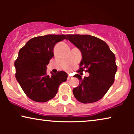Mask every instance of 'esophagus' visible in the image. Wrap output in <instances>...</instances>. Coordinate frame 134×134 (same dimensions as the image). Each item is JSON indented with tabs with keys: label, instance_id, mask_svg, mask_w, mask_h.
I'll return each instance as SVG.
<instances>
[{
	"label": "esophagus",
	"instance_id": "obj_1",
	"mask_svg": "<svg viewBox=\"0 0 134 134\" xmlns=\"http://www.w3.org/2000/svg\"><path fill=\"white\" fill-rule=\"evenodd\" d=\"M71 78H72V77H71V76H68V80H69V79H71Z\"/></svg>",
	"mask_w": 134,
	"mask_h": 134
}]
</instances>
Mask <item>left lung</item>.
Masks as SVG:
<instances>
[{
    "instance_id": "1",
    "label": "left lung",
    "mask_w": 134,
    "mask_h": 134,
    "mask_svg": "<svg viewBox=\"0 0 134 134\" xmlns=\"http://www.w3.org/2000/svg\"><path fill=\"white\" fill-rule=\"evenodd\" d=\"M68 39L81 52L82 59L78 72L90 74L83 79L79 74L74 77L79 85L72 90L76 99L82 103H92L100 100L113 85L117 71L115 56L105 41L89 35H67Z\"/></svg>"
}]
</instances>
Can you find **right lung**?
<instances>
[{
	"instance_id": "right-lung-1",
	"label": "right lung",
	"mask_w": 134,
	"mask_h": 134,
	"mask_svg": "<svg viewBox=\"0 0 134 134\" xmlns=\"http://www.w3.org/2000/svg\"><path fill=\"white\" fill-rule=\"evenodd\" d=\"M66 39L65 35H46L33 38L20 49L14 62L16 79L25 94L38 102L55 96L58 87L67 79L64 71L47 74V65L54 57L56 43Z\"/></svg>"
}]
</instances>
